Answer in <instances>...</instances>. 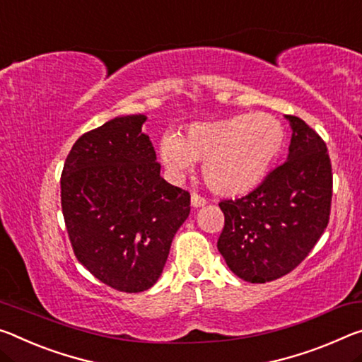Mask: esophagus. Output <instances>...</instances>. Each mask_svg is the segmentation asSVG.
Segmentation results:
<instances>
[{"label": "esophagus", "instance_id": "1", "mask_svg": "<svg viewBox=\"0 0 362 362\" xmlns=\"http://www.w3.org/2000/svg\"><path fill=\"white\" fill-rule=\"evenodd\" d=\"M204 204H206V198H203L202 194H198V193L192 194V206H193V208H199V206H204Z\"/></svg>", "mask_w": 362, "mask_h": 362}]
</instances>
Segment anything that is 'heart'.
<instances>
[{
  "label": "heart",
  "mask_w": 362,
  "mask_h": 362,
  "mask_svg": "<svg viewBox=\"0 0 362 362\" xmlns=\"http://www.w3.org/2000/svg\"><path fill=\"white\" fill-rule=\"evenodd\" d=\"M284 145L282 122L267 112H255L192 124L182 136L164 135L159 153L174 174L204 163L206 185L219 194L237 197L259 185Z\"/></svg>",
  "instance_id": "obj_1"
}]
</instances>
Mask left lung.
<instances>
[{
  "instance_id": "8db88e82",
  "label": "left lung",
  "mask_w": 362,
  "mask_h": 362,
  "mask_svg": "<svg viewBox=\"0 0 362 362\" xmlns=\"http://www.w3.org/2000/svg\"><path fill=\"white\" fill-rule=\"evenodd\" d=\"M288 159L253 192L222 199L217 250L230 271L251 284L290 274L306 259L330 219L332 164L325 141L296 116Z\"/></svg>"
}]
</instances>
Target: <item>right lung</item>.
<instances>
[{"label":"right lung","instance_id":"1","mask_svg":"<svg viewBox=\"0 0 362 362\" xmlns=\"http://www.w3.org/2000/svg\"><path fill=\"white\" fill-rule=\"evenodd\" d=\"M143 114L83 134L61 174V206L74 255L125 293L158 282L172 238L190 214V193L159 175Z\"/></svg>","mask_w":362,"mask_h":362}]
</instances>
